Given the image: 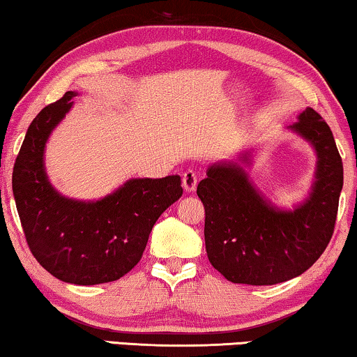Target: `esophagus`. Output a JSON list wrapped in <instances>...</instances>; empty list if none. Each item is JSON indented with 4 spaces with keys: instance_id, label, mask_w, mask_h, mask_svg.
<instances>
[{
    "instance_id": "34e87169",
    "label": "esophagus",
    "mask_w": 357,
    "mask_h": 357,
    "mask_svg": "<svg viewBox=\"0 0 357 357\" xmlns=\"http://www.w3.org/2000/svg\"><path fill=\"white\" fill-rule=\"evenodd\" d=\"M182 185L187 191H195L196 185H198V172L193 169H188L187 172L182 175Z\"/></svg>"
}]
</instances>
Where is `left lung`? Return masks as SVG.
<instances>
[{
    "label": "left lung",
    "mask_w": 357,
    "mask_h": 357,
    "mask_svg": "<svg viewBox=\"0 0 357 357\" xmlns=\"http://www.w3.org/2000/svg\"><path fill=\"white\" fill-rule=\"evenodd\" d=\"M317 151L312 193L294 211L267 204L238 164H217L198 183L209 262L227 280L275 285L306 272L332 238L343 162L327 122L311 107L291 126Z\"/></svg>",
    "instance_id": "left-lung-1"
}]
</instances>
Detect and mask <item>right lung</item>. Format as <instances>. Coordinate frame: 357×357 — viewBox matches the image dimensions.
<instances>
[{
    "instance_id": "obj_1",
    "label": "right lung",
    "mask_w": 357,
    "mask_h": 357,
    "mask_svg": "<svg viewBox=\"0 0 357 357\" xmlns=\"http://www.w3.org/2000/svg\"><path fill=\"white\" fill-rule=\"evenodd\" d=\"M67 91L30 123L15 159L13 191L27 245L51 275L75 285L114 282L142 259L164 211L183 193L178 175L132 178L96 203L61 196L43 169L45 143L74 101Z\"/></svg>"
}]
</instances>
